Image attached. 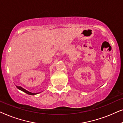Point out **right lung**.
<instances>
[{
	"mask_svg": "<svg viewBox=\"0 0 123 123\" xmlns=\"http://www.w3.org/2000/svg\"><path fill=\"white\" fill-rule=\"evenodd\" d=\"M17 88L18 89H19V90L25 92V93H26L27 94H28V95H36V94H37L38 93H32L31 92H29L28 91H27L26 90H25V88H22V87H21V86H17Z\"/></svg>",
	"mask_w": 123,
	"mask_h": 123,
	"instance_id": "right-lung-1",
	"label": "right lung"
}]
</instances>
